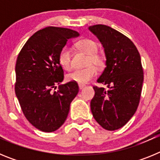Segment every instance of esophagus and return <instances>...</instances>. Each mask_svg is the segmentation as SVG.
Wrapping results in <instances>:
<instances>
[{
  "mask_svg": "<svg viewBox=\"0 0 160 160\" xmlns=\"http://www.w3.org/2000/svg\"><path fill=\"white\" fill-rule=\"evenodd\" d=\"M78 87H79V90H82V89L85 87V86L84 85H78Z\"/></svg>",
  "mask_w": 160,
  "mask_h": 160,
  "instance_id": "esophagus-1",
  "label": "esophagus"
}]
</instances>
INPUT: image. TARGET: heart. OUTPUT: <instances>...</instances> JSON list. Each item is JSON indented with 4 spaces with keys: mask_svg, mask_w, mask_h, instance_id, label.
I'll list each match as a JSON object with an SVG mask.
<instances>
[{
    "mask_svg": "<svg viewBox=\"0 0 160 160\" xmlns=\"http://www.w3.org/2000/svg\"><path fill=\"white\" fill-rule=\"evenodd\" d=\"M78 50L87 54L85 65L87 67L81 70H75L66 75V79L69 82H76L79 85L87 84L94 78L97 74L98 69H101L105 65V58L98 51V45L91 39H82L75 44ZM58 62L60 66L66 70L71 68V53L70 49L65 46L61 49L58 54Z\"/></svg>",
    "mask_w": 160,
    "mask_h": 160,
    "instance_id": "heart-1",
    "label": "heart"
}]
</instances>
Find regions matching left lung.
<instances>
[{
  "label": "left lung",
  "instance_id": "obj_1",
  "mask_svg": "<svg viewBox=\"0 0 160 160\" xmlns=\"http://www.w3.org/2000/svg\"><path fill=\"white\" fill-rule=\"evenodd\" d=\"M89 30L104 48L106 68L97 82L108 88L94 87L91 112L102 128L118 130L131 119L139 103L143 82L140 55L128 37L110 26L95 25Z\"/></svg>",
  "mask_w": 160,
  "mask_h": 160
}]
</instances>
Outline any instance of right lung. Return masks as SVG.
<instances>
[{
    "instance_id": "add662e5",
    "label": "right lung",
    "mask_w": 160,
    "mask_h": 160,
    "mask_svg": "<svg viewBox=\"0 0 160 160\" xmlns=\"http://www.w3.org/2000/svg\"><path fill=\"white\" fill-rule=\"evenodd\" d=\"M78 36L72 29L49 26L31 36L18 54L16 96L25 118L44 132H53L64 123L78 93L76 82L60 85L64 72L58 62V54L67 41ZM57 84L58 90L53 92Z\"/></svg>"
}]
</instances>
